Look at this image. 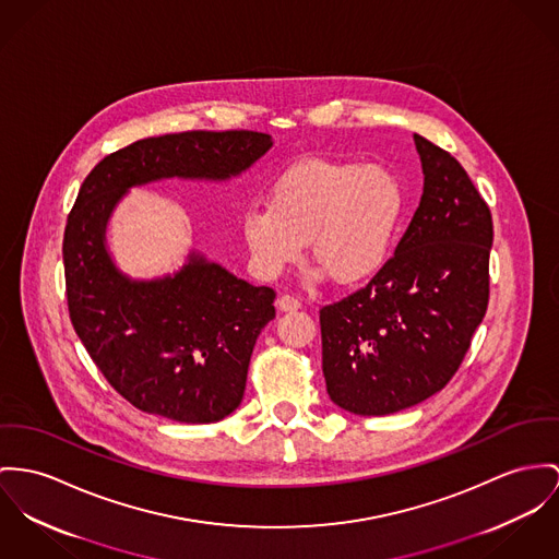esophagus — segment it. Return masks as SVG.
<instances>
[{
    "label": "esophagus",
    "mask_w": 559,
    "mask_h": 559,
    "mask_svg": "<svg viewBox=\"0 0 559 559\" xmlns=\"http://www.w3.org/2000/svg\"><path fill=\"white\" fill-rule=\"evenodd\" d=\"M276 306H278V310L294 312V310H300L301 301L298 300L296 296H281V298L276 300Z\"/></svg>",
    "instance_id": "1"
}]
</instances>
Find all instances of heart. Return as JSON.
I'll list each match as a JSON object with an SVG mask.
<instances>
[{"label": "heart", "mask_w": 559, "mask_h": 559, "mask_svg": "<svg viewBox=\"0 0 559 559\" xmlns=\"http://www.w3.org/2000/svg\"><path fill=\"white\" fill-rule=\"evenodd\" d=\"M406 211L402 180L383 166L304 159L267 191V209L242 215V236L261 276L298 263L304 242L336 285H357L385 265Z\"/></svg>", "instance_id": "1"}]
</instances>
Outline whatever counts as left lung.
Listing matches in <instances>:
<instances>
[{"instance_id": "left-lung-1", "label": "left lung", "mask_w": 559, "mask_h": 559, "mask_svg": "<svg viewBox=\"0 0 559 559\" xmlns=\"http://www.w3.org/2000/svg\"><path fill=\"white\" fill-rule=\"evenodd\" d=\"M424 195L368 285L321 306L323 377L334 404L391 415L460 370L489 301L493 223L462 164L415 133Z\"/></svg>"}]
</instances>
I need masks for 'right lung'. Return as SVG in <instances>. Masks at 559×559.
<instances>
[{
    "label": "right lung",
    "instance_id": "obj_1",
    "mask_svg": "<svg viewBox=\"0 0 559 559\" xmlns=\"http://www.w3.org/2000/svg\"><path fill=\"white\" fill-rule=\"evenodd\" d=\"M272 146L267 133L182 131L106 155L85 178L63 234L66 296L86 353L135 408L180 424H213L238 408L276 292L191 255L164 281L131 283L104 247L126 189L157 178H229Z\"/></svg>",
    "mask_w": 559,
    "mask_h": 559
}]
</instances>
